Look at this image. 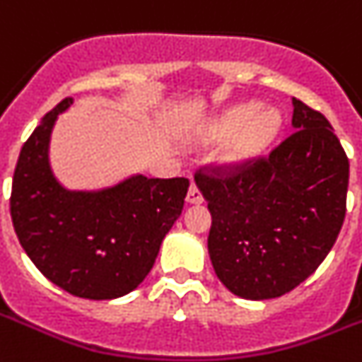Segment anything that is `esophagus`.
I'll use <instances>...</instances> for the list:
<instances>
[{
    "instance_id": "obj_1",
    "label": "esophagus",
    "mask_w": 362,
    "mask_h": 362,
    "mask_svg": "<svg viewBox=\"0 0 362 362\" xmlns=\"http://www.w3.org/2000/svg\"><path fill=\"white\" fill-rule=\"evenodd\" d=\"M187 202L188 203H202L203 202L202 190H199L198 185H196V183H192V185H190V188H188Z\"/></svg>"
}]
</instances>
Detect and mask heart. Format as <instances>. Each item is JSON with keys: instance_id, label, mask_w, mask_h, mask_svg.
<instances>
[{"instance_id": "obj_1", "label": "heart", "mask_w": 362, "mask_h": 362, "mask_svg": "<svg viewBox=\"0 0 362 362\" xmlns=\"http://www.w3.org/2000/svg\"><path fill=\"white\" fill-rule=\"evenodd\" d=\"M281 129V116L276 110H262L255 103L238 105L229 109L213 124L216 136H228L237 133L229 148V159L233 163H246L259 155Z\"/></svg>"}]
</instances>
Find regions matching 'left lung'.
Instances as JSON below:
<instances>
[{
    "label": "left lung",
    "instance_id": "left-lung-1",
    "mask_svg": "<svg viewBox=\"0 0 362 362\" xmlns=\"http://www.w3.org/2000/svg\"><path fill=\"white\" fill-rule=\"evenodd\" d=\"M292 127L267 159L194 179L213 216L209 255L244 300L291 292L320 267L346 216L349 163L322 112L292 98Z\"/></svg>",
    "mask_w": 362,
    "mask_h": 362
}]
</instances>
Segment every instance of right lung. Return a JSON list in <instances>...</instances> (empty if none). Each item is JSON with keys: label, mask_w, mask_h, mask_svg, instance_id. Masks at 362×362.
Masks as SVG:
<instances>
[{"label": "right lung", "mask_w": 362, "mask_h": 362, "mask_svg": "<svg viewBox=\"0 0 362 362\" xmlns=\"http://www.w3.org/2000/svg\"><path fill=\"white\" fill-rule=\"evenodd\" d=\"M52 109L22 146L11 192L18 240L33 264L77 298L115 300L144 281L183 211L188 179L131 175L101 190H68L49 164Z\"/></svg>", "instance_id": "add662e5"}]
</instances>
